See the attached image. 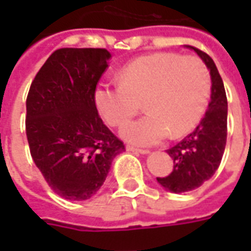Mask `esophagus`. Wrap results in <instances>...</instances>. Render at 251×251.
Segmentation results:
<instances>
[{
	"instance_id": "esophagus-1",
	"label": "esophagus",
	"mask_w": 251,
	"mask_h": 251,
	"mask_svg": "<svg viewBox=\"0 0 251 251\" xmlns=\"http://www.w3.org/2000/svg\"><path fill=\"white\" fill-rule=\"evenodd\" d=\"M126 151H129V152H134V153H140V154H148V153H149L148 149H140V148H134V147H131V145H127V147H126Z\"/></svg>"
}]
</instances>
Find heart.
<instances>
[{
    "label": "heart",
    "mask_w": 251,
    "mask_h": 251,
    "mask_svg": "<svg viewBox=\"0 0 251 251\" xmlns=\"http://www.w3.org/2000/svg\"><path fill=\"white\" fill-rule=\"evenodd\" d=\"M118 84L95 88L97 109L110 126H122L141 109L148 114L124 126L122 137L136 145H154L171 134L192 131L204 115L211 97V76L198 56L156 52L137 57L118 75Z\"/></svg>",
    "instance_id": "1"
}]
</instances>
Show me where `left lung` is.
I'll return each instance as SVG.
<instances>
[{"label":"left lung","instance_id":"left-lung-1","mask_svg":"<svg viewBox=\"0 0 251 251\" xmlns=\"http://www.w3.org/2000/svg\"><path fill=\"white\" fill-rule=\"evenodd\" d=\"M187 48L194 50L210 70L211 99L198 127L167 151L174 160V171L165 177H157V181L175 194L199 188L214 176L227 140V98L223 80L214 60L205 52L195 47Z\"/></svg>","mask_w":251,"mask_h":251}]
</instances>
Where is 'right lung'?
Instances as JSON below:
<instances>
[{
    "mask_svg": "<svg viewBox=\"0 0 251 251\" xmlns=\"http://www.w3.org/2000/svg\"><path fill=\"white\" fill-rule=\"evenodd\" d=\"M110 56L104 48L56 50L36 74L26 97L30 156L52 191L64 199L94 196L115 156L125 151L94 100Z\"/></svg>",
    "mask_w": 251,
    "mask_h": 251,
    "instance_id": "right-lung-1",
    "label": "right lung"
}]
</instances>
